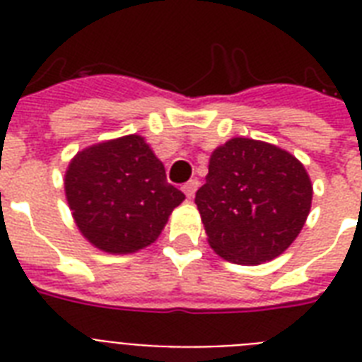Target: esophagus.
<instances>
[{
    "mask_svg": "<svg viewBox=\"0 0 362 362\" xmlns=\"http://www.w3.org/2000/svg\"><path fill=\"white\" fill-rule=\"evenodd\" d=\"M197 187H199V180L197 178H193V180L186 182V184L182 186V192L186 193V197L192 199L193 195H195V192H197Z\"/></svg>",
    "mask_w": 362,
    "mask_h": 362,
    "instance_id": "1",
    "label": "esophagus"
}]
</instances>
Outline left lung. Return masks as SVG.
<instances>
[{"mask_svg": "<svg viewBox=\"0 0 362 362\" xmlns=\"http://www.w3.org/2000/svg\"><path fill=\"white\" fill-rule=\"evenodd\" d=\"M209 244L240 264L278 257L303 229L312 182L291 153L253 139H231L210 156L206 184L195 193Z\"/></svg>", "mask_w": 362, "mask_h": 362, "instance_id": "obj_1", "label": "left lung"}]
</instances>
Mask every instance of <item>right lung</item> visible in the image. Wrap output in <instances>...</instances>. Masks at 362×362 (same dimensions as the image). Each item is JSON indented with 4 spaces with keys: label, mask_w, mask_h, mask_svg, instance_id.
<instances>
[{
    "label": "right lung",
    "mask_w": 362,
    "mask_h": 362,
    "mask_svg": "<svg viewBox=\"0 0 362 362\" xmlns=\"http://www.w3.org/2000/svg\"><path fill=\"white\" fill-rule=\"evenodd\" d=\"M65 195L82 235L109 253L152 244L186 199L167 182L163 163L139 135L76 153L65 173Z\"/></svg>",
    "instance_id": "add662e5"
}]
</instances>
